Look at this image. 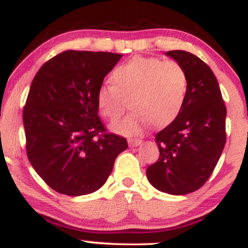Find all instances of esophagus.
Wrapping results in <instances>:
<instances>
[{
    "mask_svg": "<svg viewBox=\"0 0 248 248\" xmlns=\"http://www.w3.org/2000/svg\"><path fill=\"white\" fill-rule=\"evenodd\" d=\"M142 140H140V139H129V140H128V144H129L130 147H138L140 146Z\"/></svg>",
    "mask_w": 248,
    "mask_h": 248,
    "instance_id": "esophagus-1",
    "label": "esophagus"
}]
</instances>
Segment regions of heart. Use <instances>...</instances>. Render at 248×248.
<instances>
[{
  "label": "heart",
  "mask_w": 248,
  "mask_h": 248,
  "mask_svg": "<svg viewBox=\"0 0 248 248\" xmlns=\"http://www.w3.org/2000/svg\"><path fill=\"white\" fill-rule=\"evenodd\" d=\"M110 80L98 88L96 105L104 118L116 121L129 102L132 112L110 127L121 135H139L150 122L155 127L169 124L186 100V71L175 61L135 56L116 66Z\"/></svg>",
  "instance_id": "heart-1"
}]
</instances>
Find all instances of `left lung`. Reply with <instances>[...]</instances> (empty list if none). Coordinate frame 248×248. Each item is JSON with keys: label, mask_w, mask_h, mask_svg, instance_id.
<instances>
[{"label": "left lung", "mask_w": 248, "mask_h": 248, "mask_svg": "<svg viewBox=\"0 0 248 248\" xmlns=\"http://www.w3.org/2000/svg\"><path fill=\"white\" fill-rule=\"evenodd\" d=\"M186 71L187 86L177 118L156 134L160 157L147 168L155 189L186 195L203 186L223 153L226 107L212 70L186 51H168Z\"/></svg>", "instance_id": "obj_1"}]
</instances>
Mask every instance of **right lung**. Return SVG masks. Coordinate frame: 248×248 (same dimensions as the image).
I'll return each mask as SVG.
<instances>
[{"mask_svg":"<svg viewBox=\"0 0 248 248\" xmlns=\"http://www.w3.org/2000/svg\"><path fill=\"white\" fill-rule=\"evenodd\" d=\"M122 55L69 50L38 70L23 109L31 166L55 191L82 196L110 175L126 139L105 133L96 92Z\"/></svg>","mask_w":248,"mask_h":248,"instance_id":"1","label":"right lung"}]
</instances>
